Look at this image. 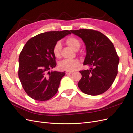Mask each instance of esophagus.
Segmentation results:
<instances>
[{
    "instance_id": "34e87169",
    "label": "esophagus",
    "mask_w": 133,
    "mask_h": 133,
    "mask_svg": "<svg viewBox=\"0 0 133 133\" xmlns=\"http://www.w3.org/2000/svg\"><path fill=\"white\" fill-rule=\"evenodd\" d=\"M72 73H73V71H68V70L66 71V74H71Z\"/></svg>"
}]
</instances>
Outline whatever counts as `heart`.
<instances>
[{"mask_svg":"<svg viewBox=\"0 0 133 133\" xmlns=\"http://www.w3.org/2000/svg\"><path fill=\"white\" fill-rule=\"evenodd\" d=\"M67 45L74 50H78L80 46V43L79 40L73 37H69L66 40ZM62 49V44L60 42L55 43L53 47V52L56 58H59L60 51ZM80 65V62L78 59H64L60 62L59 67L60 69L68 71H73Z\"/></svg>","mask_w":133,"mask_h":133,"instance_id":"1","label":"heart"}]
</instances>
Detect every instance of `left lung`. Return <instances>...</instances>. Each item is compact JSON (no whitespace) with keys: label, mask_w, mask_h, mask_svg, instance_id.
Here are the masks:
<instances>
[{"label":"left lung","mask_w":133,"mask_h":133,"mask_svg":"<svg viewBox=\"0 0 133 133\" xmlns=\"http://www.w3.org/2000/svg\"><path fill=\"white\" fill-rule=\"evenodd\" d=\"M71 32L81 38L86 46L84 65L90 70L79 72L82 78L79 89L88 95H98L108 90L118 74L119 58L113 44L105 35L97 30L82 29Z\"/></svg>","instance_id":"1"}]
</instances>
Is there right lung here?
<instances>
[{
	"instance_id": "obj_1",
	"label": "right lung",
	"mask_w": 133,
	"mask_h": 133,
	"mask_svg": "<svg viewBox=\"0 0 133 133\" xmlns=\"http://www.w3.org/2000/svg\"><path fill=\"white\" fill-rule=\"evenodd\" d=\"M70 31H51L30 38L19 57L18 76L26 93L38 101H46L56 94L65 71H52L57 65L53 49L55 43Z\"/></svg>"
}]
</instances>
